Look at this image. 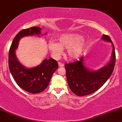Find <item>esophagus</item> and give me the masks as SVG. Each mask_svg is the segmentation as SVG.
Segmentation results:
<instances>
[{
    "label": "esophagus",
    "instance_id": "esophagus-1",
    "mask_svg": "<svg viewBox=\"0 0 122 122\" xmlns=\"http://www.w3.org/2000/svg\"><path fill=\"white\" fill-rule=\"evenodd\" d=\"M58 64H59V67H63V66H64V64L61 63V62H59Z\"/></svg>",
    "mask_w": 122,
    "mask_h": 122
}]
</instances>
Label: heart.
<instances>
[{
	"mask_svg": "<svg viewBox=\"0 0 122 122\" xmlns=\"http://www.w3.org/2000/svg\"><path fill=\"white\" fill-rule=\"evenodd\" d=\"M58 42L50 41L48 45L49 50L55 58H58L67 49L66 55L70 60L79 59L85 51L87 41L77 33L64 34L59 37Z\"/></svg>",
	"mask_w": 122,
	"mask_h": 122,
	"instance_id": "heart-1",
	"label": "heart"
}]
</instances>
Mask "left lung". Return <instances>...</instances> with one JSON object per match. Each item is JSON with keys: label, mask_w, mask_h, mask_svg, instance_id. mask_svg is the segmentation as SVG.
<instances>
[{"label": "left lung", "mask_w": 122, "mask_h": 122, "mask_svg": "<svg viewBox=\"0 0 122 122\" xmlns=\"http://www.w3.org/2000/svg\"><path fill=\"white\" fill-rule=\"evenodd\" d=\"M101 40L112 43V52L108 63L98 70H91L84 65V57L79 61L65 64L66 77L70 89L76 95L84 96L95 92L107 81L113 72L115 63V48L108 36Z\"/></svg>", "instance_id": "left-lung-1"}]
</instances>
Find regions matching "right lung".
<instances>
[{
    "instance_id": "add662e5",
    "label": "right lung",
    "mask_w": 122,
    "mask_h": 122,
    "mask_svg": "<svg viewBox=\"0 0 122 122\" xmlns=\"http://www.w3.org/2000/svg\"><path fill=\"white\" fill-rule=\"evenodd\" d=\"M41 29L38 26H33L19 31L13 39L9 51L8 65L12 76L20 88L33 94L42 92L47 88L52 75L58 68V62L51 58L45 59L40 65L27 68L18 60L16 50L21 38L33 36L41 37V34L43 35Z\"/></svg>"
}]
</instances>
